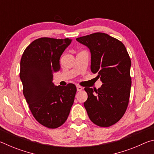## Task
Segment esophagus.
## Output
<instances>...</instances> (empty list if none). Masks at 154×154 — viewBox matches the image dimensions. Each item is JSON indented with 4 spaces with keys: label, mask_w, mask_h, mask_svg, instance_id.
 Listing matches in <instances>:
<instances>
[{
    "label": "esophagus",
    "mask_w": 154,
    "mask_h": 154,
    "mask_svg": "<svg viewBox=\"0 0 154 154\" xmlns=\"http://www.w3.org/2000/svg\"><path fill=\"white\" fill-rule=\"evenodd\" d=\"M82 89H83L82 87L79 86V85H77V90L78 91V92H79V91H82Z\"/></svg>",
    "instance_id": "obj_1"
}]
</instances>
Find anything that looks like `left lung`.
<instances>
[{"instance_id": "obj_1", "label": "left lung", "mask_w": 154, "mask_h": 154, "mask_svg": "<svg viewBox=\"0 0 154 154\" xmlns=\"http://www.w3.org/2000/svg\"><path fill=\"white\" fill-rule=\"evenodd\" d=\"M76 40L90 49L91 71L103 83L98 90L85 88L88 99L83 105L94 124L111 126L122 118L128 105L130 56L124 44L107 34L96 32Z\"/></svg>"}]
</instances>
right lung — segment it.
<instances>
[{
	"instance_id": "add662e5",
	"label": "right lung",
	"mask_w": 154,
	"mask_h": 154,
	"mask_svg": "<svg viewBox=\"0 0 154 154\" xmlns=\"http://www.w3.org/2000/svg\"><path fill=\"white\" fill-rule=\"evenodd\" d=\"M71 41L68 38H38L27 47L21 58L23 94L36 121L49 128L66 122L77 92L72 83L57 86L53 83V74L60 69V58Z\"/></svg>"
}]
</instances>
